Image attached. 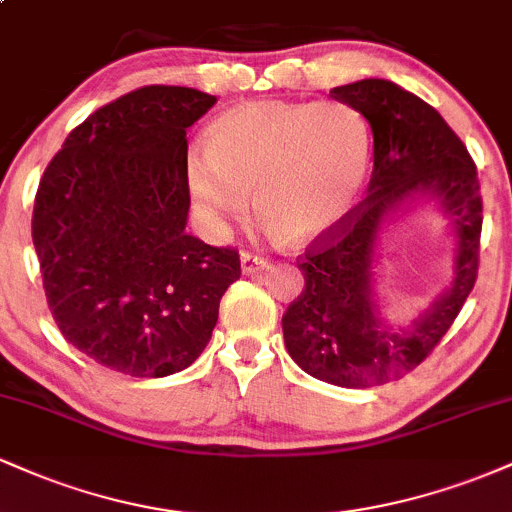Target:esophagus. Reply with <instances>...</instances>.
<instances>
[{
    "mask_svg": "<svg viewBox=\"0 0 512 512\" xmlns=\"http://www.w3.org/2000/svg\"><path fill=\"white\" fill-rule=\"evenodd\" d=\"M267 267L269 262L260 255H252V252H243V255H240V269H243V274H257Z\"/></svg>",
    "mask_w": 512,
    "mask_h": 512,
    "instance_id": "esophagus-1",
    "label": "esophagus"
}]
</instances>
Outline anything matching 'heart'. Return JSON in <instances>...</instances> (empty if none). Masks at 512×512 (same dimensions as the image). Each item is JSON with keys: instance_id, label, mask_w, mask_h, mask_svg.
<instances>
[{"instance_id": "heart-1", "label": "heart", "mask_w": 512, "mask_h": 512, "mask_svg": "<svg viewBox=\"0 0 512 512\" xmlns=\"http://www.w3.org/2000/svg\"><path fill=\"white\" fill-rule=\"evenodd\" d=\"M370 134L346 103H252L211 122L190 146L185 182L209 226L255 211L274 236L305 243L354 207L368 173Z\"/></svg>"}]
</instances>
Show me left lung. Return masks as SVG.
Returning <instances> with one entry per match:
<instances>
[{"label": "left lung", "mask_w": 512, "mask_h": 512, "mask_svg": "<svg viewBox=\"0 0 512 512\" xmlns=\"http://www.w3.org/2000/svg\"><path fill=\"white\" fill-rule=\"evenodd\" d=\"M373 132L368 197L298 257L301 296L281 317L293 361L317 380L373 387L424 363L450 330L479 274L481 192L477 166L436 108L385 79L332 88ZM436 198L458 238L449 291L409 326H387L372 301V260L382 223L409 198Z\"/></svg>", "instance_id": "obj_1"}]
</instances>
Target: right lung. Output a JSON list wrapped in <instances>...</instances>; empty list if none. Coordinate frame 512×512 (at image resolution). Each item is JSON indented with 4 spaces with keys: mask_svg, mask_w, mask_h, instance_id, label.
I'll return each mask as SVG.
<instances>
[{
    "mask_svg": "<svg viewBox=\"0 0 512 512\" xmlns=\"http://www.w3.org/2000/svg\"><path fill=\"white\" fill-rule=\"evenodd\" d=\"M214 96L144 86L69 132L33 204L50 313L69 344L132 378L192 366L240 279L233 248L187 236V127Z\"/></svg>",
    "mask_w": 512,
    "mask_h": 512,
    "instance_id": "1",
    "label": "right lung"
}]
</instances>
